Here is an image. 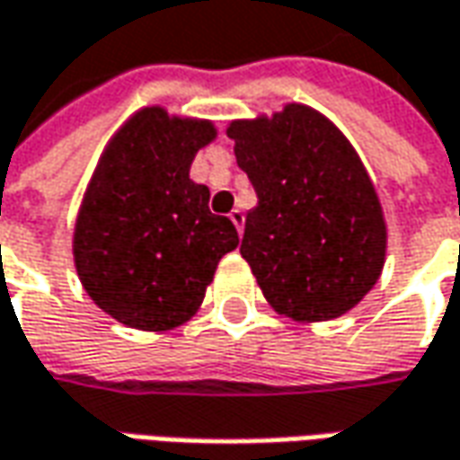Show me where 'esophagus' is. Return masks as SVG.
<instances>
[{
  "label": "esophagus",
  "instance_id": "esophagus-1",
  "mask_svg": "<svg viewBox=\"0 0 460 460\" xmlns=\"http://www.w3.org/2000/svg\"><path fill=\"white\" fill-rule=\"evenodd\" d=\"M229 218L234 221V226H236V231L242 234L244 231V211H239V208H234L229 214Z\"/></svg>",
  "mask_w": 460,
  "mask_h": 460
}]
</instances>
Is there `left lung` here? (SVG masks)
Masks as SVG:
<instances>
[{"instance_id":"obj_1","label":"left lung","mask_w":460,"mask_h":460,"mask_svg":"<svg viewBox=\"0 0 460 460\" xmlns=\"http://www.w3.org/2000/svg\"><path fill=\"white\" fill-rule=\"evenodd\" d=\"M226 135L257 193L239 252L267 303L300 323L358 305L382 275L387 224L351 142L305 103L231 121Z\"/></svg>"}]
</instances>
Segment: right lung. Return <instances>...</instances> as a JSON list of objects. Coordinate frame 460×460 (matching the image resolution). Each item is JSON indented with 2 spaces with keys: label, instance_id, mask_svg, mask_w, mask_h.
<instances>
[{
  "label": "right lung",
  "instance_id": "obj_1",
  "mask_svg": "<svg viewBox=\"0 0 460 460\" xmlns=\"http://www.w3.org/2000/svg\"><path fill=\"white\" fill-rule=\"evenodd\" d=\"M216 139L206 119L145 106L106 145L73 231V261L88 297L119 323L170 331L200 308L224 254L239 244L190 163Z\"/></svg>",
  "mask_w": 460,
  "mask_h": 460
}]
</instances>
